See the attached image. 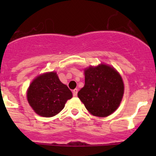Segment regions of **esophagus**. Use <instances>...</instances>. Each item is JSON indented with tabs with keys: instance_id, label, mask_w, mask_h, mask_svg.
Masks as SVG:
<instances>
[{
	"instance_id": "1",
	"label": "esophagus",
	"mask_w": 156,
	"mask_h": 156,
	"mask_svg": "<svg viewBox=\"0 0 156 156\" xmlns=\"http://www.w3.org/2000/svg\"><path fill=\"white\" fill-rule=\"evenodd\" d=\"M72 94H73L74 97H76L77 94H78V89L73 90V91H72Z\"/></svg>"
}]
</instances>
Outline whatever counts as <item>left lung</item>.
Wrapping results in <instances>:
<instances>
[{
	"mask_svg": "<svg viewBox=\"0 0 156 156\" xmlns=\"http://www.w3.org/2000/svg\"><path fill=\"white\" fill-rule=\"evenodd\" d=\"M85 84L78 93V98L90 112L106 117L120 105L124 94V84L117 71L106 65L85 69Z\"/></svg>",
	"mask_w": 156,
	"mask_h": 156,
	"instance_id": "1",
	"label": "left lung"
}]
</instances>
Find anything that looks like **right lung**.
Listing matches in <instances>:
<instances>
[{
	"mask_svg": "<svg viewBox=\"0 0 156 156\" xmlns=\"http://www.w3.org/2000/svg\"><path fill=\"white\" fill-rule=\"evenodd\" d=\"M72 97V91L59 81L56 73L53 72L37 77L27 92L30 106L37 115L43 117L56 115Z\"/></svg>",
	"mask_w": 156,
	"mask_h": 156,
	"instance_id": "1",
	"label": "right lung"
}]
</instances>
